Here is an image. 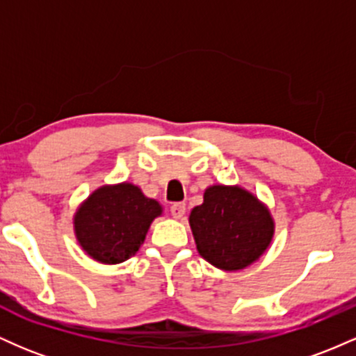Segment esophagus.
Returning <instances> with one entry per match:
<instances>
[{
	"instance_id": "1",
	"label": "esophagus",
	"mask_w": 356,
	"mask_h": 356,
	"mask_svg": "<svg viewBox=\"0 0 356 356\" xmlns=\"http://www.w3.org/2000/svg\"><path fill=\"white\" fill-rule=\"evenodd\" d=\"M170 214H172L175 219H182L184 214H186V204L184 202L172 204V206H170Z\"/></svg>"
}]
</instances>
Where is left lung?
Wrapping results in <instances>:
<instances>
[{"mask_svg":"<svg viewBox=\"0 0 356 356\" xmlns=\"http://www.w3.org/2000/svg\"><path fill=\"white\" fill-rule=\"evenodd\" d=\"M189 224L199 254L222 271L251 266L275 236L271 212L239 186L207 187L204 202L191 211Z\"/></svg>","mask_w":356,"mask_h":356,"instance_id":"obj_1","label":"left lung"}]
</instances>
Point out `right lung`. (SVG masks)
Returning a JSON list of instances; mask_svg holds the SVG:
<instances>
[{"mask_svg":"<svg viewBox=\"0 0 356 356\" xmlns=\"http://www.w3.org/2000/svg\"><path fill=\"white\" fill-rule=\"evenodd\" d=\"M159 216L161 204L145 197L140 187L122 182L92 192L73 216V229L92 259L118 264L136 254Z\"/></svg>","mask_w":356,"mask_h":356,"instance_id":"1","label":"right lung"}]
</instances>
